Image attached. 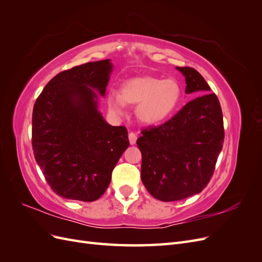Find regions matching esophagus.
Returning a JSON list of instances; mask_svg holds the SVG:
<instances>
[{"mask_svg":"<svg viewBox=\"0 0 262 262\" xmlns=\"http://www.w3.org/2000/svg\"><path fill=\"white\" fill-rule=\"evenodd\" d=\"M137 139H138V137H137L136 133H133V132L129 133V141H130L131 145H134L137 143Z\"/></svg>","mask_w":262,"mask_h":262,"instance_id":"obj_1","label":"esophagus"}]
</instances>
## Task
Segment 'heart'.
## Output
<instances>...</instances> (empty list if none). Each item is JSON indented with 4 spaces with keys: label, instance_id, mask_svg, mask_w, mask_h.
<instances>
[{
    "label": "heart",
    "instance_id": "b5f03b06",
    "mask_svg": "<svg viewBox=\"0 0 262 262\" xmlns=\"http://www.w3.org/2000/svg\"><path fill=\"white\" fill-rule=\"evenodd\" d=\"M181 97L180 85L175 80H162L153 76L133 77L121 86V93L112 90L107 95V105L121 116L126 104L136 105V115L146 124L165 120L176 109Z\"/></svg>",
    "mask_w": 262,
    "mask_h": 262
}]
</instances>
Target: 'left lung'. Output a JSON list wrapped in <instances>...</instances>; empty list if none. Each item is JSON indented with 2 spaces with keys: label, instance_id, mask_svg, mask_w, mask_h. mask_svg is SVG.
Here are the masks:
<instances>
[{
  "label": "left lung",
  "instance_id": "1",
  "mask_svg": "<svg viewBox=\"0 0 262 262\" xmlns=\"http://www.w3.org/2000/svg\"><path fill=\"white\" fill-rule=\"evenodd\" d=\"M195 97L160 126L142 131L141 179L156 199L170 202L201 192L223 147V114L215 94L192 68H176Z\"/></svg>",
  "mask_w": 262,
  "mask_h": 262
}]
</instances>
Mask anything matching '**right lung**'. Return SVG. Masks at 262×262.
<instances>
[{
  "label": "right lung",
  "mask_w": 262,
  "mask_h": 262,
  "mask_svg": "<svg viewBox=\"0 0 262 262\" xmlns=\"http://www.w3.org/2000/svg\"><path fill=\"white\" fill-rule=\"evenodd\" d=\"M113 70L107 59L63 71L35 102L36 162L51 189L66 199H99L130 144L124 126L110 125L99 112Z\"/></svg>",
  "instance_id": "right-lung-1"
}]
</instances>
